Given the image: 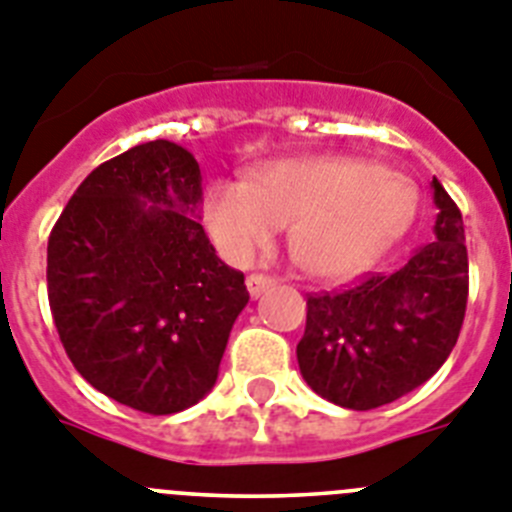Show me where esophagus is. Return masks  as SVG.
<instances>
[{
  "label": "esophagus",
  "mask_w": 512,
  "mask_h": 512,
  "mask_svg": "<svg viewBox=\"0 0 512 512\" xmlns=\"http://www.w3.org/2000/svg\"><path fill=\"white\" fill-rule=\"evenodd\" d=\"M277 284V279L274 277H266V274H251V277L246 279V287H248V295L251 297H261L266 292V289H271Z\"/></svg>",
  "instance_id": "1"
}]
</instances>
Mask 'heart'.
I'll return each instance as SVG.
<instances>
[{
    "label": "heart",
    "instance_id": "obj_1",
    "mask_svg": "<svg viewBox=\"0 0 512 512\" xmlns=\"http://www.w3.org/2000/svg\"><path fill=\"white\" fill-rule=\"evenodd\" d=\"M415 187L372 161L287 158L246 184L220 182L205 197V225L233 264H251L292 223V251L310 274L343 279L366 269L408 228Z\"/></svg>",
    "mask_w": 512,
    "mask_h": 512
}]
</instances>
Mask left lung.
I'll return each instance as SVG.
<instances>
[{
	"instance_id": "8db88e82",
	"label": "left lung",
	"mask_w": 512,
	"mask_h": 512,
	"mask_svg": "<svg viewBox=\"0 0 512 512\" xmlns=\"http://www.w3.org/2000/svg\"><path fill=\"white\" fill-rule=\"evenodd\" d=\"M436 241L392 274H366L338 292L307 295L300 372L348 410H374L433 377L456 346L469 297L464 223L433 179Z\"/></svg>"
}]
</instances>
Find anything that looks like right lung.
Instances as JSON below:
<instances>
[{"label": "right lung", "mask_w": 512, "mask_h": 512, "mask_svg": "<svg viewBox=\"0 0 512 512\" xmlns=\"http://www.w3.org/2000/svg\"><path fill=\"white\" fill-rule=\"evenodd\" d=\"M200 202L192 153L148 140L99 164L48 238V302L71 364L140 413H179L215 387L248 302L197 223Z\"/></svg>", "instance_id": "right-lung-1"}]
</instances>
